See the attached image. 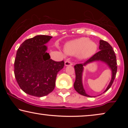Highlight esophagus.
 Listing matches in <instances>:
<instances>
[{"instance_id": "1", "label": "esophagus", "mask_w": 128, "mask_h": 128, "mask_svg": "<svg viewBox=\"0 0 128 128\" xmlns=\"http://www.w3.org/2000/svg\"><path fill=\"white\" fill-rule=\"evenodd\" d=\"M64 64H65V66H71L73 65V63L70 60H66L64 62Z\"/></svg>"}]
</instances>
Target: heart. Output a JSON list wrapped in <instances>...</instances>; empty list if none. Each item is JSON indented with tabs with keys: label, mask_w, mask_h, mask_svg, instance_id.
Listing matches in <instances>:
<instances>
[{
	"label": "heart",
	"mask_w": 128,
	"mask_h": 128,
	"mask_svg": "<svg viewBox=\"0 0 128 128\" xmlns=\"http://www.w3.org/2000/svg\"><path fill=\"white\" fill-rule=\"evenodd\" d=\"M97 44L87 37H82L68 42L64 45V51L70 55H77L80 59L92 56L97 50Z\"/></svg>",
	"instance_id": "1"
}]
</instances>
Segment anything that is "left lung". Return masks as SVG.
Wrapping results in <instances>:
<instances>
[{"mask_svg":"<svg viewBox=\"0 0 128 128\" xmlns=\"http://www.w3.org/2000/svg\"><path fill=\"white\" fill-rule=\"evenodd\" d=\"M99 49L100 50V51L94 54L93 56H92L90 58H89L83 64H78L74 65L76 80L74 83V88L78 93L86 96V97H90V96L86 93L83 84H82V72L83 70L84 66L86 65L88 63L96 60H101L102 62H106L109 66V67L112 70V75L111 82L105 92H106L111 87L114 81L115 76H116L117 72L116 58L112 47L106 41L100 40Z\"/></svg>","mask_w":128,"mask_h":128,"instance_id":"8db88e82","label":"left lung"}]
</instances>
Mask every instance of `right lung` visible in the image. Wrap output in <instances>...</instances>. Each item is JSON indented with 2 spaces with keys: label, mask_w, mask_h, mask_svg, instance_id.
<instances>
[{
  "label": "right lung",
  "mask_w": 128,
  "mask_h": 128,
  "mask_svg": "<svg viewBox=\"0 0 128 128\" xmlns=\"http://www.w3.org/2000/svg\"><path fill=\"white\" fill-rule=\"evenodd\" d=\"M52 36H36L26 40L17 50L14 60V76L22 90L29 95L43 97L55 87L57 73L64 61L50 59L45 44Z\"/></svg>",
  "instance_id": "right-lung-1"
}]
</instances>
